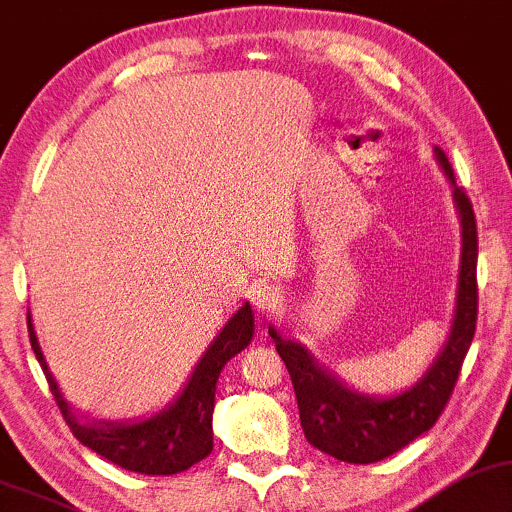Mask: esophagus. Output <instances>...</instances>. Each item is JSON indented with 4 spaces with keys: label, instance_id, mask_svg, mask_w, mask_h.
<instances>
[{
    "label": "esophagus",
    "instance_id": "esophagus-1",
    "mask_svg": "<svg viewBox=\"0 0 512 512\" xmlns=\"http://www.w3.org/2000/svg\"><path fill=\"white\" fill-rule=\"evenodd\" d=\"M250 302L255 304V309H260L262 314H269L281 304V295H278V290L271 288L269 283H257V286H252L250 290Z\"/></svg>",
    "mask_w": 512,
    "mask_h": 512
}]
</instances>
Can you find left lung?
I'll use <instances>...</instances> for the list:
<instances>
[{
    "label": "left lung",
    "instance_id": "obj_1",
    "mask_svg": "<svg viewBox=\"0 0 512 512\" xmlns=\"http://www.w3.org/2000/svg\"><path fill=\"white\" fill-rule=\"evenodd\" d=\"M439 165L454 184V200L463 224L458 307L449 342L425 378L392 399H371L347 390L340 380L312 359L297 342L281 340L274 331L278 357L286 364L295 387L300 423L307 442L338 461L366 465L397 454L413 439L428 432L454 392L463 359L477 323V224L475 210L463 186H456L454 170L442 148H435Z\"/></svg>",
    "mask_w": 512,
    "mask_h": 512
}]
</instances>
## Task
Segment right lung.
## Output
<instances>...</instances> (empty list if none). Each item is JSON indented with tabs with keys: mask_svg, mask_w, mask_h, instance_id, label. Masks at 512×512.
<instances>
[{
	"mask_svg": "<svg viewBox=\"0 0 512 512\" xmlns=\"http://www.w3.org/2000/svg\"><path fill=\"white\" fill-rule=\"evenodd\" d=\"M30 345L47 375L49 390L54 394L56 406L61 409L66 425L73 435L96 454L106 458L120 468L141 472V475H177L189 470L191 465L203 461L212 451V409H215L217 378L226 361L236 357L252 340V309L250 304L238 309L231 321L222 328L215 342L198 361L189 385L181 392L170 409L144 423L111 425L92 423V420H77L70 413L68 404L58 392L56 380L51 378L47 361H44L35 331H32L28 314Z\"/></svg>",
	"mask_w": 512,
	"mask_h": 512,
	"instance_id": "obj_1",
	"label": "right lung"
}]
</instances>
